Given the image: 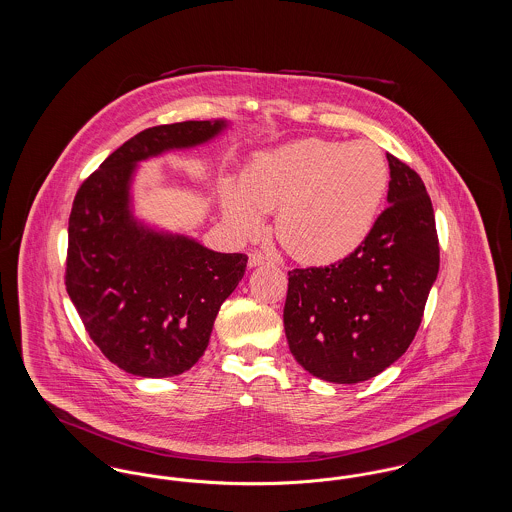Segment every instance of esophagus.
I'll return each instance as SVG.
<instances>
[{"instance_id":"1","label":"esophagus","mask_w":512,"mask_h":512,"mask_svg":"<svg viewBox=\"0 0 512 512\" xmlns=\"http://www.w3.org/2000/svg\"><path fill=\"white\" fill-rule=\"evenodd\" d=\"M249 267H259V265H268V263H272L270 259H268L267 255H263L261 251H253V253H249Z\"/></svg>"}]
</instances>
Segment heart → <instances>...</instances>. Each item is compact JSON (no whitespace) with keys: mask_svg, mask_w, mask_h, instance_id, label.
Listing matches in <instances>:
<instances>
[{"mask_svg":"<svg viewBox=\"0 0 512 512\" xmlns=\"http://www.w3.org/2000/svg\"><path fill=\"white\" fill-rule=\"evenodd\" d=\"M242 188L222 186L228 222L242 234L261 228V211H276V236L295 259L336 263L370 236L390 190L384 151L368 140H297L259 155Z\"/></svg>","mask_w":512,"mask_h":512,"instance_id":"obj_1","label":"heart"}]
</instances>
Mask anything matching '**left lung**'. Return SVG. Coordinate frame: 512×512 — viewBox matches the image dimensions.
<instances>
[{"label":"left lung","mask_w":512,"mask_h":512,"mask_svg":"<svg viewBox=\"0 0 512 512\" xmlns=\"http://www.w3.org/2000/svg\"><path fill=\"white\" fill-rule=\"evenodd\" d=\"M386 157L390 205L365 244L328 267L288 272L290 351L307 372L334 384L365 382L409 349L438 278L430 195L409 165Z\"/></svg>","instance_id":"obj_1"}]
</instances>
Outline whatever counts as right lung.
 <instances>
[{
    "label": "right lung",
    "instance_id": "1",
    "mask_svg": "<svg viewBox=\"0 0 512 512\" xmlns=\"http://www.w3.org/2000/svg\"><path fill=\"white\" fill-rule=\"evenodd\" d=\"M222 121L151 126L113 151L74 195L65 286L88 336L124 372L169 378L205 353L220 305L244 278L245 253H217L140 228L128 211L134 165L211 140Z\"/></svg>",
    "mask_w": 512,
    "mask_h": 512
}]
</instances>
